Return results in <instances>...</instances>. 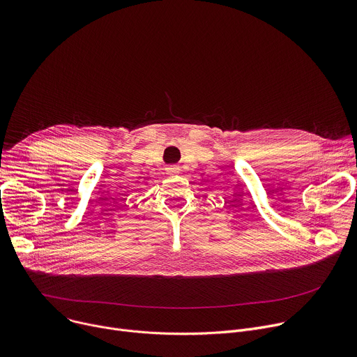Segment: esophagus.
<instances>
[{"mask_svg":"<svg viewBox=\"0 0 357 357\" xmlns=\"http://www.w3.org/2000/svg\"><path fill=\"white\" fill-rule=\"evenodd\" d=\"M167 172H168L169 175H175V174L179 172V168H178V167H169V168L167 169Z\"/></svg>","mask_w":357,"mask_h":357,"instance_id":"esophagus-1","label":"esophagus"}]
</instances>
